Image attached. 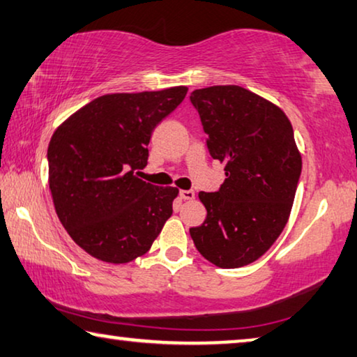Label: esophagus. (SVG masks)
<instances>
[{
	"instance_id": "esophagus-1",
	"label": "esophagus",
	"mask_w": 357,
	"mask_h": 357,
	"mask_svg": "<svg viewBox=\"0 0 357 357\" xmlns=\"http://www.w3.org/2000/svg\"><path fill=\"white\" fill-rule=\"evenodd\" d=\"M179 197L183 200H194L195 199V192L194 190H181Z\"/></svg>"
}]
</instances>
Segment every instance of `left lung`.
<instances>
[{"label":"left lung","instance_id":"8db88e82","mask_svg":"<svg viewBox=\"0 0 357 357\" xmlns=\"http://www.w3.org/2000/svg\"><path fill=\"white\" fill-rule=\"evenodd\" d=\"M209 155L225 163L218 192H200L206 219L190 236L203 257L238 268L270 250L289 219L302 173L294 130L278 106L238 86L194 90Z\"/></svg>","mask_w":357,"mask_h":357}]
</instances>
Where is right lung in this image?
<instances>
[{"mask_svg": "<svg viewBox=\"0 0 357 357\" xmlns=\"http://www.w3.org/2000/svg\"><path fill=\"white\" fill-rule=\"evenodd\" d=\"M188 87L95 98L61 123L47 149L56 216L76 245L109 264L151 250L173 214L176 188L139 179L154 128L176 109Z\"/></svg>", "mask_w": 357, "mask_h": 357, "instance_id": "add662e5", "label": "right lung"}]
</instances>
